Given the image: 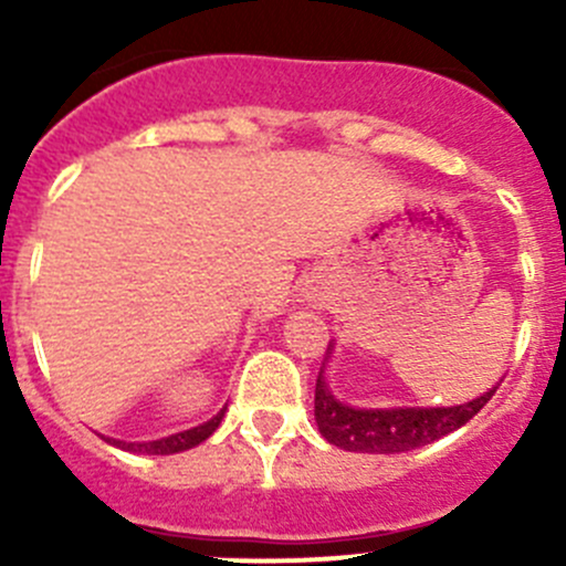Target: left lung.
Segmentation results:
<instances>
[{
  "mask_svg": "<svg viewBox=\"0 0 566 566\" xmlns=\"http://www.w3.org/2000/svg\"><path fill=\"white\" fill-rule=\"evenodd\" d=\"M499 386L452 408H350L331 394L319 369L315 386L317 430L325 441L345 452H410L460 430L490 402Z\"/></svg>",
  "mask_w": 566,
  "mask_h": 566,
  "instance_id": "8db88e82",
  "label": "left lung"
}]
</instances>
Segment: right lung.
Wrapping results in <instances>:
<instances>
[{"label": "right lung", "instance_id": "add662e5", "mask_svg": "<svg viewBox=\"0 0 566 566\" xmlns=\"http://www.w3.org/2000/svg\"><path fill=\"white\" fill-rule=\"evenodd\" d=\"M221 419H224V410H221V413H216L210 421H205V424L193 427V430L177 432V436L161 438V441L125 443V441H114V438H106V441L114 443V447L125 449V452H134V454H175V452H186V449H193V447H199L202 441H208V438L216 432V427L221 424Z\"/></svg>", "mask_w": 566, "mask_h": 566}]
</instances>
